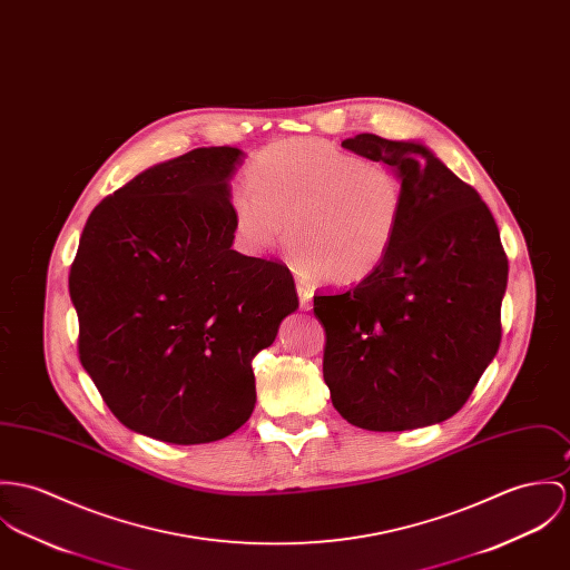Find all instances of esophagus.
<instances>
[{"mask_svg":"<svg viewBox=\"0 0 570 570\" xmlns=\"http://www.w3.org/2000/svg\"><path fill=\"white\" fill-rule=\"evenodd\" d=\"M296 289H298V298H301V307L303 309H311V301H313V292H311L309 285H305L303 281L296 283Z\"/></svg>","mask_w":570,"mask_h":570,"instance_id":"1","label":"esophagus"}]
</instances>
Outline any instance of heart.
<instances>
[{"label": "heart", "instance_id": "b5f03b06", "mask_svg": "<svg viewBox=\"0 0 570 570\" xmlns=\"http://www.w3.org/2000/svg\"><path fill=\"white\" fill-rule=\"evenodd\" d=\"M230 196L233 230L250 253L285 237L294 263L326 285H355L390 257L407 210L401 178L331 141L305 137L263 148Z\"/></svg>", "mask_w": 570, "mask_h": 570}]
</instances>
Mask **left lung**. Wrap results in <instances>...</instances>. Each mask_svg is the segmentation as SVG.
Returning a JSON list of instances; mask_svg holds the SVG:
<instances>
[{
  "label": "left lung",
  "mask_w": 570,
  "mask_h": 570,
  "mask_svg": "<svg viewBox=\"0 0 570 570\" xmlns=\"http://www.w3.org/2000/svg\"><path fill=\"white\" fill-rule=\"evenodd\" d=\"M342 146L383 160L407 191L385 263L346 289H322V372L333 407L367 431L458 414L501 344L508 255L481 196L414 141L362 132Z\"/></svg>",
  "instance_id": "left-lung-1"
}]
</instances>
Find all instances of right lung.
Listing matches in <instances>:
<instances>
[{
  "label": "right lung",
  "mask_w": 570,
  "mask_h": 570,
  "mask_svg": "<svg viewBox=\"0 0 570 570\" xmlns=\"http://www.w3.org/2000/svg\"><path fill=\"white\" fill-rule=\"evenodd\" d=\"M242 150L160 163L89 215L69 272L78 355L130 431L205 444L255 410V355L296 311L289 267L233 250Z\"/></svg>",
  "instance_id": "obj_1"
}]
</instances>
